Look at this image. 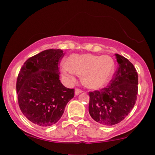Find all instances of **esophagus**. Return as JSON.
<instances>
[{
  "label": "esophagus",
  "mask_w": 155,
  "mask_h": 155,
  "mask_svg": "<svg viewBox=\"0 0 155 155\" xmlns=\"http://www.w3.org/2000/svg\"><path fill=\"white\" fill-rule=\"evenodd\" d=\"M81 92H82V90H80V89H78V88H76V90H75V95H79V94L81 93Z\"/></svg>",
  "instance_id": "obj_1"
}]
</instances>
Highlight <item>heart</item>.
I'll return each instance as SVG.
<instances>
[{
    "instance_id": "heart-1",
    "label": "heart",
    "mask_w": 155,
    "mask_h": 155,
    "mask_svg": "<svg viewBox=\"0 0 155 155\" xmlns=\"http://www.w3.org/2000/svg\"><path fill=\"white\" fill-rule=\"evenodd\" d=\"M66 68L63 70L64 76L72 80L71 74L81 76L86 87L97 90L104 87L111 80L115 69L113 58L108 55L73 54L65 61Z\"/></svg>"
}]
</instances>
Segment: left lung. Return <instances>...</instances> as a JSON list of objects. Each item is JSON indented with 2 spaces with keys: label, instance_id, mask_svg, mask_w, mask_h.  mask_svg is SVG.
I'll return each instance as SVG.
<instances>
[{
  "label": "left lung",
  "instance_id": "8db88e82",
  "mask_svg": "<svg viewBox=\"0 0 155 155\" xmlns=\"http://www.w3.org/2000/svg\"><path fill=\"white\" fill-rule=\"evenodd\" d=\"M119 66L110 84L100 91L90 92L89 113L103 125L120 123L128 115L138 95V73L127 58L115 54Z\"/></svg>",
  "mask_w": 155,
  "mask_h": 155
}]
</instances>
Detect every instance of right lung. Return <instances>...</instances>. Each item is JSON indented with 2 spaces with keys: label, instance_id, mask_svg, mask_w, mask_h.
I'll return each instance as SVG.
<instances>
[{
  "label": "right lung",
  "instance_id": "right-lung-1",
  "mask_svg": "<svg viewBox=\"0 0 155 155\" xmlns=\"http://www.w3.org/2000/svg\"><path fill=\"white\" fill-rule=\"evenodd\" d=\"M63 56L61 49L41 51L26 60L17 77L21 111L41 127L56 123L74 96V89L66 88L60 82L58 64Z\"/></svg>",
  "mask_w": 155,
  "mask_h": 155
}]
</instances>
